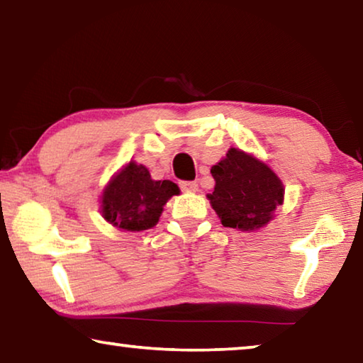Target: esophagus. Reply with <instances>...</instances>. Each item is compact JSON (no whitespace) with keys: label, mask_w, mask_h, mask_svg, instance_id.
Returning <instances> with one entry per match:
<instances>
[{"label":"esophagus","mask_w":363,"mask_h":363,"mask_svg":"<svg viewBox=\"0 0 363 363\" xmlns=\"http://www.w3.org/2000/svg\"><path fill=\"white\" fill-rule=\"evenodd\" d=\"M181 189L186 190V192H196V190H199V184L195 181H182Z\"/></svg>","instance_id":"34e87169"}]
</instances>
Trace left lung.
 Listing matches in <instances>:
<instances>
[{
    "label": "left lung",
    "instance_id": "8db88e82",
    "mask_svg": "<svg viewBox=\"0 0 363 363\" xmlns=\"http://www.w3.org/2000/svg\"><path fill=\"white\" fill-rule=\"evenodd\" d=\"M214 190L208 200L224 227L242 232L262 229L284 203L280 177L251 153L235 147L211 168Z\"/></svg>",
    "mask_w": 363,
    "mask_h": 363
}]
</instances>
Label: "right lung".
Listing matches in <instances>:
<instances>
[{
    "label": "right lung",
    "mask_w": 363,
    "mask_h": 363,
    "mask_svg": "<svg viewBox=\"0 0 363 363\" xmlns=\"http://www.w3.org/2000/svg\"><path fill=\"white\" fill-rule=\"evenodd\" d=\"M179 187L171 181L152 179L144 164L126 163L102 190V218L118 230L143 232L157 225L163 206Z\"/></svg>",
    "instance_id": "right-lung-1"
}]
</instances>
